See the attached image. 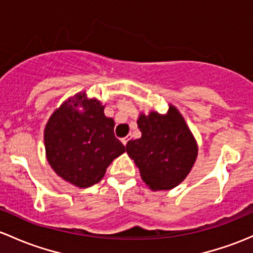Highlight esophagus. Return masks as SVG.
Segmentation results:
<instances>
[{"label": "esophagus", "mask_w": 253, "mask_h": 253, "mask_svg": "<svg viewBox=\"0 0 253 253\" xmlns=\"http://www.w3.org/2000/svg\"><path fill=\"white\" fill-rule=\"evenodd\" d=\"M128 140H129V138H128V137H125V138H122L121 142L124 143V145H125V147H126V145H127V142H128Z\"/></svg>", "instance_id": "esophagus-1"}]
</instances>
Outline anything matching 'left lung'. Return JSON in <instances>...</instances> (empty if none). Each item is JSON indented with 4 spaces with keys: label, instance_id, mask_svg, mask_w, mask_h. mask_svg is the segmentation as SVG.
<instances>
[{
    "label": "left lung",
    "instance_id": "obj_1",
    "mask_svg": "<svg viewBox=\"0 0 253 253\" xmlns=\"http://www.w3.org/2000/svg\"><path fill=\"white\" fill-rule=\"evenodd\" d=\"M139 139L129 140L126 151L153 190H169L187 177L198 156V145L184 119L169 105L166 115L151 111L137 121Z\"/></svg>",
    "mask_w": 253,
    "mask_h": 253
}]
</instances>
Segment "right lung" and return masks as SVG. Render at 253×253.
Here are the masks:
<instances>
[{"label":"right lung","instance_id":"right-lung-1","mask_svg":"<svg viewBox=\"0 0 253 253\" xmlns=\"http://www.w3.org/2000/svg\"><path fill=\"white\" fill-rule=\"evenodd\" d=\"M114 126L99 100L86 99L84 93L63 103L44 128L47 160L55 173L79 188L99 182L114 159L125 153Z\"/></svg>","mask_w":253,"mask_h":253}]
</instances>
